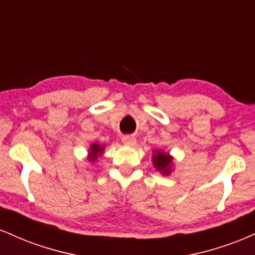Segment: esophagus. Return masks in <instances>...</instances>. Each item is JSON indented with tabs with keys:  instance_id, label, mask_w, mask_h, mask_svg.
Segmentation results:
<instances>
[{
	"instance_id": "esophagus-1",
	"label": "esophagus",
	"mask_w": 255,
	"mask_h": 255,
	"mask_svg": "<svg viewBox=\"0 0 255 255\" xmlns=\"http://www.w3.org/2000/svg\"><path fill=\"white\" fill-rule=\"evenodd\" d=\"M122 142H124L125 145L133 146V145H135L136 139L134 136H131V135H125L124 137H122Z\"/></svg>"
}]
</instances>
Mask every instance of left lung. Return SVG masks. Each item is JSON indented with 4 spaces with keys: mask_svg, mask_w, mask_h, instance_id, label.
Segmentation results:
<instances>
[{
    "mask_svg": "<svg viewBox=\"0 0 255 255\" xmlns=\"http://www.w3.org/2000/svg\"><path fill=\"white\" fill-rule=\"evenodd\" d=\"M172 158L169 153H164L163 151H154L153 156H152V163H153L154 168L158 171L162 172L163 175L171 174L172 168Z\"/></svg>",
    "mask_w": 255,
    "mask_h": 255,
    "instance_id": "left-lung-1",
    "label": "left lung"
}]
</instances>
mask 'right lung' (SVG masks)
<instances>
[{
  "mask_svg": "<svg viewBox=\"0 0 255 255\" xmlns=\"http://www.w3.org/2000/svg\"><path fill=\"white\" fill-rule=\"evenodd\" d=\"M104 151V145H99L97 142H93L92 145H91L90 147V151H89V160L91 162H96V160L98 159L99 156H102V153H103Z\"/></svg>",
  "mask_w": 255,
  "mask_h": 255,
  "instance_id": "obj_1",
  "label": "right lung"
}]
</instances>
